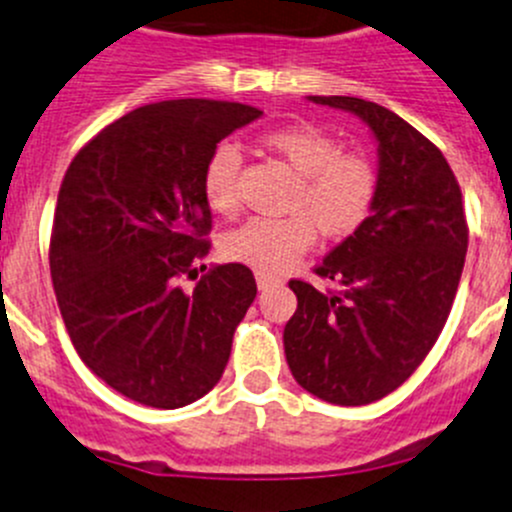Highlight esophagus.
Instances as JSON below:
<instances>
[{
    "label": "esophagus",
    "mask_w": 512,
    "mask_h": 512,
    "mask_svg": "<svg viewBox=\"0 0 512 512\" xmlns=\"http://www.w3.org/2000/svg\"><path fill=\"white\" fill-rule=\"evenodd\" d=\"M255 280H257V287H260V290H267V287H272V285H277V282H280L277 277L265 275V272H257Z\"/></svg>",
    "instance_id": "34e87169"
}]
</instances>
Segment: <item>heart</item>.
<instances>
[{
  "label": "heart",
  "instance_id": "1",
  "mask_svg": "<svg viewBox=\"0 0 512 512\" xmlns=\"http://www.w3.org/2000/svg\"><path fill=\"white\" fill-rule=\"evenodd\" d=\"M260 142L300 177L290 202L295 215L245 222L225 237L222 252L232 262L277 275L310 250L317 235L315 226L327 240L355 235L372 215L380 182L375 165L365 155L342 152L340 142L315 124H287L265 132ZM240 177V150L220 142L205 162L202 192L222 217H235L240 210Z\"/></svg>",
  "mask_w": 512,
  "mask_h": 512
}]
</instances>
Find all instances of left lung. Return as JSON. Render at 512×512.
<instances>
[{"instance_id": "1", "label": "left lung", "mask_w": 512, "mask_h": 512, "mask_svg": "<svg viewBox=\"0 0 512 512\" xmlns=\"http://www.w3.org/2000/svg\"><path fill=\"white\" fill-rule=\"evenodd\" d=\"M310 99L370 127L380 185L365 225L315 267L337 290L290 280L285 355L307 393L367 405L418 370L448 322L468 252L463 192L443 152L395 112L357 97Z\"/></svg>"}]
</instances>
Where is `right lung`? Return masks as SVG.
Segmentation results:
<instances>
[{
    "label": "right lung",
    "mask_w": 512,
    "mask_h": 512,
    "mask_svg": "<svg viewBox=\"0 0 512 512\" xmlns=\"http://www.w3.org/2000/svg\"><path fill=\"white\" fill-rule=\"evenodd\" d=\"M220 99H167L107 124L69 165L49 270L74 350L112 390L150 408L195 403L220 382L257 295L247 265L205 270L212 212L202 172L217 142L260 117Z\"/></svg>",
    "instance_id": "obj_1"
}]
</instances>
